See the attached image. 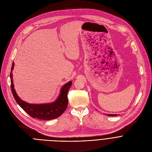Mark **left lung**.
<instances>
[{"label": "left lung", "mask_w": 152, "mask_h": 152, "mask_svg": "<svg viewBox=\"0 0 152 152\" xmlns=\"http://www.w3.org/2000/svg\"><path fill=\"white\" fill-rule=\"evenodd\" d=\"M108 116H117V114H107Z\"/></svg>", "instance_id": "left-lung-1"}]
</instances>
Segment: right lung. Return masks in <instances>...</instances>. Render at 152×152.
<instances>
[{"instance_id":"1","label":"right lung","mask_w":152,"mask_h":152,"mask_svg":"<svg viewBox=\"0 0 152 152\" xmlns=\"http://www.w3.org/2000/svg\"><path fill=\"white\" fill-rule=\"evenodd\" d=\"M14 62H13L10 73L12 93L16 102L30 116L34 118L49 120L59 117L66 110L68 105L67 93L72 84V81H69L62 86L59 97L54 102L45 104L28 103L21 100L18 96L14 89L12 73L14 69Z\"/></svg>"}]
</instances>
